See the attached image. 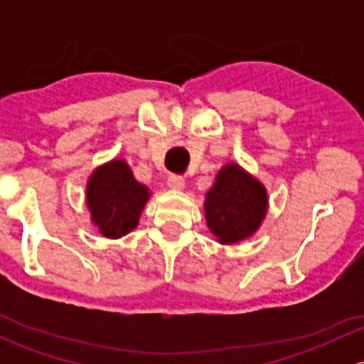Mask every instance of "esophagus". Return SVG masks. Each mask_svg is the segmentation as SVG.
Segmentation results:
<instances>
[{
  "label": "esophagus",
  "instance_id": "esophagus-1",
  "mask_svg": "<svg viewBox=\"0 0 364 364\" xmlns=\"http://www.w3.org/2000/svg\"><path fill=\"white\" fill-rule=\"evenodd\" d=\"M167 186L171 190H178V192H181V190H185L186 183H185V179L181 178V176H168Z\"/></svg>",
  "mask_w": 364,
  "mask_h": 364
}]
</instances>
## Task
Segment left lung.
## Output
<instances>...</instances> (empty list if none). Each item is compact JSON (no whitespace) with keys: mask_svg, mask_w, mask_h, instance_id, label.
I'll use <instances>...</instances> for the list:
<instances>
[{"mask_svg":"<svg viewBox=\"0 0 364 364\" xmlns=\"http://www.w3.org/2000/svg\"><path fill=\"white\" fill-rule=\"evenodd\" d=\"M269 197L255 176L237 161L223 165L204 199V216L220 245L252 237L266 220Z\"/></svg>","mask_w":364,"mask_h":364,"instance_id":"obj_1","label":"left lung"}]
</instances>
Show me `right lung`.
<instances>
[{
    "label": "right lung",
    "instance_id": "obj_1",
    "mask_svg": "<svg viewBox=\"0 0 364 364\" xmlns=\"http://www.w3.org/2000/svg\"><path fill=\"white\" fill-rule=\"evenodd\" d=\"M151 190L139 183L130 165L112 159L98 165L86 183V205L91 223L107 240H119L139 225Z\"/></svg>",
    "mask_w": 364,
    "mask_h": 364
}]
</instances>
